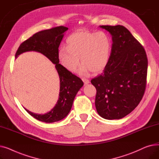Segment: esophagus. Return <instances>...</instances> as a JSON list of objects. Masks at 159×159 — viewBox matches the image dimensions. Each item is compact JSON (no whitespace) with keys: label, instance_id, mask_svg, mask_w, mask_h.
Wrapping results in <instances>:
<instances>
[{"label":"esophagus","instance_id":"obj_1","mask_svg":"<svg viewBox=\"0 0 159 159\" xmlns=\"http://www.w3.org/2000/svg\"><path fill=\"white\" fill-rule=\"evenodd\" d=\"M82 80V81H83V82H84V84H89V80L88 79H84V78H83Z\"/></svg>","mask_w":159,"mask_h":159}]
</instances>
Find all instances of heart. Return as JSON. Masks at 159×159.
Listing matches in <instances>:
<instances>
[{"instance_id": "heart-1", "label": "heart", "mask_w": 159, "mask_h": 159, "mask_svg": "<svg viewBox=\"0 0 159 159\" xmlns=\"http://www.w3.org/2000/svg\"><path fill=\"white\" fill-rule=\"evenodd\" d=\"M111 49L110 37L104 31H79L66 39V47H61L58 52L61 64L67 70L75 73L80 65L82 75L91 71H102L109 62Z\"/></svg>"}]
</instances>
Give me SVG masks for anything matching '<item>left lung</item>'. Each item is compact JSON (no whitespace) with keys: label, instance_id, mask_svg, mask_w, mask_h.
Instances as JSON below:
<instances>
[{"label":"left lung","instance_id":"obj_1","mask_svg":"<svg viewBox=\"0 0 159 159\" xmlns=\"http://www.w3.org/2000/svg\"><path fill=\"white\" fill-rule=\"evenodd\" d=\"M112 36L109 62L91 80L97 89L95 107L107 120L120 119L139 105L144 95L148 71L145 49L123 26H100Z\"/></svg>","mask_w":159,"mask_h":159}]
</instances>
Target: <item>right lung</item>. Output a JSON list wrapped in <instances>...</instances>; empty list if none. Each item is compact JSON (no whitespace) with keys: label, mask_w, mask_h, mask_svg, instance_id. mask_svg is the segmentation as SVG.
I'll return each mask as SVG.
<instances>
[{"label":"right lung","mask_w":159,"mask_h":159,"mask_svg":"<svg viewBox=\"0 0 159 159\" xmlns=\"http://www.w3.org/2000/svg\"><path fill=\"white\" fill-rule=\"evenodd\" d=\"M68 30L64 26H58L36 33L20 45L15 54V58L26 52L40 53L55 64V68L60 79V92L58 101L53 109L45 114H38L26 111L38 120L52 123L59 121L70 113L74 98L84 83L82 80L59 64L58 58V47L64 37V33Z\"/></svg>","instance_id":"obj_1"}]
</instances>
